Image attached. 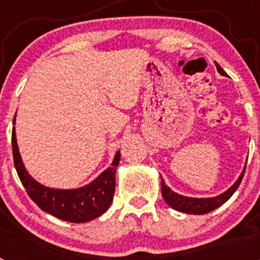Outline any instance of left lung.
Returning <instances> with one entry per match:
<instances>
[{"instance_id": "left-lung-1", "label": "left lung", "mask_w": 260, "mask_h": 260, "mask_svg": "<svg viewBox=\"0 0 260 260\" xmlns=\"http://www.w3.org/2000/svg\"><path fill=\"white\" fill-rule=\"evenodd\" d=\"M216 68L221 75H226L225 71L220 68L219 63H216ZM246 169V167H245ZM245 169H243L242 174L240 176L236 183L232 186L231 189H228L222 194L217 195L215 198H187V197H182V195L177 194V192L172 191L167 185H165V181L161 178V194L164 201L167 202L168 206H171L174 210L180 211V212L185 213H191V215H204V213H208L211 211L219 208L220 206L225 203L231 198L232 195L234 194V191L238 189L241 181L243 178V174H245Z\"/></svg>"}]
</instances>
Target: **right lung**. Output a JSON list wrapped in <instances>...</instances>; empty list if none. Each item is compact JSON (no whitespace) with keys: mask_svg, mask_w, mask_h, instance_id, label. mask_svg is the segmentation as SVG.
Segmentation results:
<instances>
[{"mask_svg":"<svg viewBox=\"0 0 260 260\" xmlns=\"http://www.w3.org/2000/svg\"><path fill=\"white\" fill-rule=\"evenodd\" d=\"M15 123V118L13 119ZM14 165L29 198L39 207L50 215L69 222H87L105 212L112 204L116 189V171L119 162V152L116 153L113 162L89 185L75 190L50 189L36 182L23 165L18 151L15 130L11 133Z\"/></svg>","mask_w":260,"mask_h":260,"instance_id":"1","label":"right lung"}]
</instances>
